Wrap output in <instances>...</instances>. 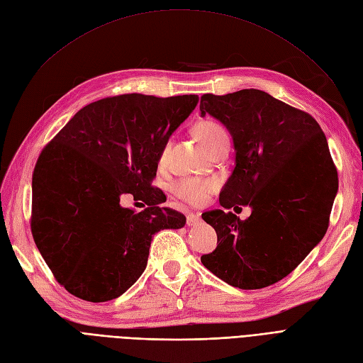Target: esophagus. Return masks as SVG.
<instances>
[{
	"instance_id": "1",
	"label": "esophagus",
	"mask_w": 363,
	"mask_h": 363,
	"mask_svg": "<svg viewBox=\"0 0 363 363\" xmlns=\"http://www.w3.org/2000/svg\"><path fill=\"white\" fill-rule=\"evenodd\" d=\"M201 220V216L198 213H189L186 217V222H187V226H195L198 225V222Z\"/></svg>"
}]
</instances>
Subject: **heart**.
<instances>
[{
  "label": "heart",
  "instance_id": "b5f03b06",
  "mask_svg": "<svg viewBox=\"0 0 363 363\" xmlns=\"http://www.w3.org/2000/svg\"><path fill=\"white\" fill-rule=\"evenodd\" d=\"M194 134H195L196 140L208 152H211L214 147L219 146V144L228 141V133L225 131V128L214 121L198 122L194 128ZM169 146H171V143L167 141L161 150V155H159V164L161 165L167 164ZM216 187H217L216 180L187 177V179H182L180 182L176 183V186H174V192H176V195L180 199L189 202V204L202 206V204H206L208 196L216 191Z\"/></svg>",
  "mask_w": 363,
  "mask_h": 363
}]
</instances>
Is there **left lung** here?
<instances>
[{
  "instance_id": "1",
  "label": "left lung",
  "mask_w": 363,
  "mask_h": 363,
  "mask_svg": "<svg viewBox=\"0 0 363 363\" xmlns=\"http://www.w3.org/2000/svg\"><path fill=\"white\" fill-rule=\"evenodd\" d=\"M199 110L225 125L234 141L235 168L220 206L252 208L247 220L223 210L202 214L217 247L201 262L245 291L277 283L326 234L338 192L326 137L308 113L259 89L206 94Z\"/></svg>"
}]
</instances>
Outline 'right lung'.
<instances>
[{
	"label": "right lung",
	"instance_id": "obj_1",
	"mask_svg": "<svg viewBox=\"0 0 363 363\" xmlns=\"http://www.w3.org/2000/svg\"><path fill=\"white\" fill-rule=\"evenodd\" d=\"M198 95L126 94L79 110L41 152L33 174L31 230L67 291L89 302L125 294L144 272L152 237L186 217L159 207V155ZM126 194L150 207L120 206Z\"/></svg>",
	"mask_w": 363,
	"mask_h": 363
}]
</instances>
